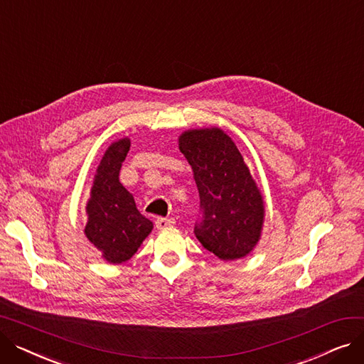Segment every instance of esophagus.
<instances>
[{
    "instance_id": "esophagus-1",
    "label": "esophagus",
    "mask_w": 364,
    "mask_h": 364,
    "mask_svg": "<svg viewBox=\"0 0 364 364\" xmlns=\"http://www.w3.org/2000/svg\"><path fill=\"white\" fill-rule=\"evenodd\" d=\"M174 218H158L156 221H155V224H156V227L159 228V230H162V228H168V227H172L174 225Z\"/></svg>"
}]
</instances>
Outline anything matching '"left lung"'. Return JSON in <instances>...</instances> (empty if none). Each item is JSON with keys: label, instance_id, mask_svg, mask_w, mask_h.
I'll return each mask as SVG.
<instances>
[{"label": "left lung", "instance_id": "left-lung-1", "mask_svg": "<svg viewBox=\"0 0 364 364\" xmlns=\"http://www.w3.org/2000/svg\"><path fill=\"white\" fill-rule=\"evenodd\" d=\"M178 146L200 196L195 235L223 261L246 257L259 240L264 200L233 140L220 128L188 129Z\"/></svg>", "mask_w": 364, "mask_h": 364}]
</instances>
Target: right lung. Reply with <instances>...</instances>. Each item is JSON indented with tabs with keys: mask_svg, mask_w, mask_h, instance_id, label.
<instances>
[{
	"mask_svg": "<svg viewBox=\"0 0 364 364\" xmlns=\"http://www.w3.org/2000/svg\"><path fill=\"white\" fill-rule=\"evenodd\" d=\"M129 144L128 139H122L109 146L95 172L87 203L85 236L110 264L128 261L153 228L151 221L140 214L132 195L119 181Z\"/></svg>",
	"mask_w": 364,
	"mask_h": 364,
	"instance_id": "add662e5",
	"label": "right lung"
}]
</instances>
